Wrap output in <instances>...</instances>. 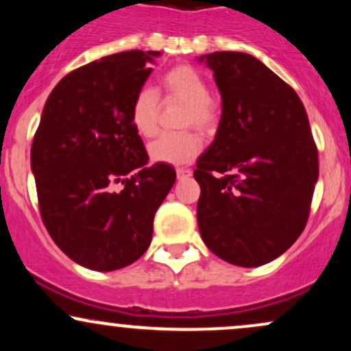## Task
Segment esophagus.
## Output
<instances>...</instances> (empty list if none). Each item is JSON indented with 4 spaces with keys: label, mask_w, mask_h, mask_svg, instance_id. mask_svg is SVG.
<instances>
[{
    "label": "esophagus",
    "mask_w": 351,
    "mask_h": 351,
    "mask_svg": "<svg viewBox=\"0 0 351 351\" xmlns=\"http://www.w3.org/2000/svg\"><path fill=\"white\" fill-rule=\"evenodd\" d=\"M176 176H178V180H186L191 176V170L189 168H176Z\"/></svg>",
    "instance_id": "obj_1"
}]
</instances>
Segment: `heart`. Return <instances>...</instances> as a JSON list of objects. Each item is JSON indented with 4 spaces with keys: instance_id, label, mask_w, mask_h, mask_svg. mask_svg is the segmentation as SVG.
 <instances>
[{
    "instance_id": "b5f03b06",
    "label": "heart",
    "mask_w": 351,
    "mask_h": 351,
    "mask_svg": "<svg viewBox=\"0 0 351 351\" xmlns=\"http://www.w3.org/2000/svg\"><path fill=\"white\" fill-rule=\"evenodd\" d=\"M165 97L183 102L180 127H195L199 134H215L219 123V104L208 92L204 75L189 66L176 64L160 79ZM160 97L155 88L142 87L130 107V123L140 136H153L158 130ZM201 150L199 136L191 130L167 132L148 145V155L155 163L183 165L196 158Z\"/></svg>"
}]
</instances>
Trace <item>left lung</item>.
Segmentation results:
<instances>
[{
    "label": "left lung",
    "instance_id": "left-lung-1",
    "mask_svg": "<svg viewBox=\"0 0 351 351\" xmlns=\"http://www.w3.org/2000/svg\"><path fill=\"white\" fill-rule=\"evenodd\" d=\"M223 99L215 142L198 158V226L209 251L257 267L307 224L318 152L295 90L245 52L206 54Z\"/></svg>",
    "mask_w": 351,
    "mask_h": 351
}]
</instances>
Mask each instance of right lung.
I'll list each match as a JSON object with an SVG mask.
<instances>
[{
	"label": "right lung",
	"instance_id": "right-lung-1",
	"mask_svg": "<svg viewBox=\"0 0 351 351\" xmlns=\"http://www.w3.org/2000/svg\"><path fill=\"white\" fill-rule=\"evenodd\" d=\"M156 56L125 51L69 72L34 134L31 168L44 226L60 251L92 271H117L143 256L156 209L175 184L170 165H148L130 123L132 100Z\"/></svg>",
	"mask_w": 351,
	"mask_h": 351
}]
</instances>
